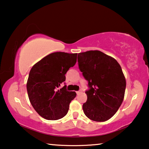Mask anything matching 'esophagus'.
<instances>
[{"label": "esophagus", "mask_w": 149, "mask_h": 149, "mask_svg": "<svg viewBox=\"0 0 149 149\" xmlns=\"http://www.w3.org/2000/svg\"><path fill=\"white\" fill-rule=\"evenodd\" d=\"M76 93H77V95H79V94H80V93H82V91H77Z\"/></svg>", "instance_id": "1"}]
</instances>
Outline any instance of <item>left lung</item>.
Here are the masks:
<instances>
[{
  "label": "left lung",
  "instance_id": "1",
  "mask_svg": "<svg viewBox=\"0 0 149 149\" xmlns=\"http://www.w3.org/2000/svg\"><path fill=\"white\" fill-rule=\"evenodd\" d=\"M78 63L89 87L83 104L85 115L94 121H107L117 113L125 95L126 81L121 66L97 50L79 53Z\"/></svg>",
  "mask_w": 149,
  "mask_h": 149
}]
</instances>
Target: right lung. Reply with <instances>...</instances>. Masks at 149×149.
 <instances>
[{"mask_svg": "<svg viewBox=\"0 0 149 149\" xmlns=\"http://www.w3.org/2000/svg\"><path fill=\"white\" fill-rule=\"evenodd\" d=\"M77 54L54 52L32 66L27 81V91L34 110L44 119L58 120L68 113L74 91L66 90V85L58 89L66 80L65 74L77 62Z\"/></svg>", "mask_w": 149, "mask_h": 149, "instance_id": "add662e5", "label": "right lung"}]
</instances>
